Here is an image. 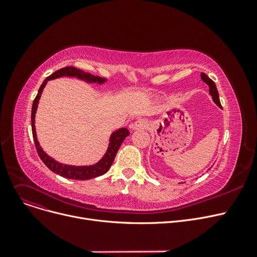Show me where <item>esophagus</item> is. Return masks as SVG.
Instances as JSON below:
<instances>
[{"mask_svg": "<svg viewBox=\"0 0 257 257\" xmlns=\"http://www.w3.org/2000/svg\"><path fill=\"white\" fill-rule=\"evenodd\" d=\"M149 126L148 121L146 119H138L136 123H133L130 125V128L132 130H140V129H146Z\"/></svg>", "mask_w": 257, "mask_h": 257, "instance_id": "34e87169", "label": "esophagus"}]
</instances>
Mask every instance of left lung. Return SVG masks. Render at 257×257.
Instances as JSON below:
<instances>
[{
  "mask_svg": "<svg viewBox=\"0 0 257 257\" xmlns=\"http://www.w3.org/2000/svg\"><path fill=\"white\" fill-rule=\"evenodd\" d=\"M201 78L208 85L209 93H210V96L212 97L213 102L217 104L220 108H222V105H221V102H220V98H219V92H218L217 86H215L213 81L210 78H208V76L205 73H201Z\"/></svg>",
  "mask_w": 257,
  "mask_h": 257,
  "instance_id": "left-lung-1",
  "label": "left lung"
}]
</instances>
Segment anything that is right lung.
<instances>
[{"mask_svg":"<svg viewBox=\"0 0 257 257\" xmlns=\"http://www.w3.org/2000/svg\"><path fill=\"white\" fill-rule=\"evenodd\" d=\"M62 76L76 77L78 79L84 80V81H86V82H89V83H96L97 82V83L101 84V83H104L106 81V79H104L102 77L93 76V75H90L89 73H85V72L81 71V70H77L76 67H74V66L62 67V69L56 71L55 73H53L48 78H46V80L44 81L43 84L40 85V87L38 89V92H37V96L35 97V99L33 101V104H32L31 126H32V134H33V140H34L36 150H37L38 156L40 157V159L43 160V163L52 172L60 175V176H62V177H65L67 179H76V180H87V179H91V178H96V177L101 176V175L105 174L108 170L110 169L121 143L125 141V139L129 136L130 132L128 131L127 128H120L118 130L114 131L110 137L109 146H108V149H107L105 155L96 165L86 166V167L67 166V165L59 164L58 161L54 160L53 158L48 156L45 153V151L42 149V147L39 146V143L37 141L35 125H34V123H35V113H36V109H37L38 101L40 99V96H42L43 89L46 86L48 81L52 80V79H55V78L62 77Z\"/></svg>","mask_w":257,"mask_h":257,"instance_id":"obj_1","label":"right lung"}]
</instances>
